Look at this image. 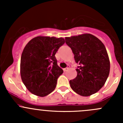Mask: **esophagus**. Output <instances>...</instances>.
I'll return each instance as SVG.
<instances>
[{"mask_svg": "<svg viewBox=\"0 0 123 123\" xmlns=\"http://www.w3.org/2000/svg\"><path fill=\"white\" fill-rule=\"evenodd\" d=\"M69 68V66H68L67 67L65 68L64 69V71H65V72L67 71V70H68Z\"/></svg>", "mask_w": 123, "mask_h": 123, "instance_id": "obj_1", "label": "esophagus"}]
</instances>
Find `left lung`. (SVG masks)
Listing matches in <instances>:
<instances>
[{
  "label": "left lung",
  "mask_w": 123,
  "mask_h": 123,
  "mask_svg": "<svg viewBox=\"0 0 123 123\" xmlns=\"http://www.w3.org/2000/svg\"><path fill=\"white\" fill-rule=\"evenodd\" d=\"M79 64L77 75L69 81L71 89L82 96L96 93L105 85L110 70L108 55L102 42L91 34L65 37Z\"/></svg>",
  "instance_id": "8db88e82"
}]
</instances>
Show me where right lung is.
<instances>
[{
  "label": "right lung",
  "instance_id": "obj_1",
  "mask_svg": "<svg viewBox=\"0 0 123 123\" xmlns=\"http://www.w3.org/2000/svg\"><path fill=\"white\" fill-rule=\"evenodd\" d=\"M64 43L62 37L39 36L26 44L21 58L20 74L31 93L44 97L55 90L57 79L63 73L55 55Z\"/></svg>",
  "mask_w": 123,
  "mask_h": 123
}]
</instances>
